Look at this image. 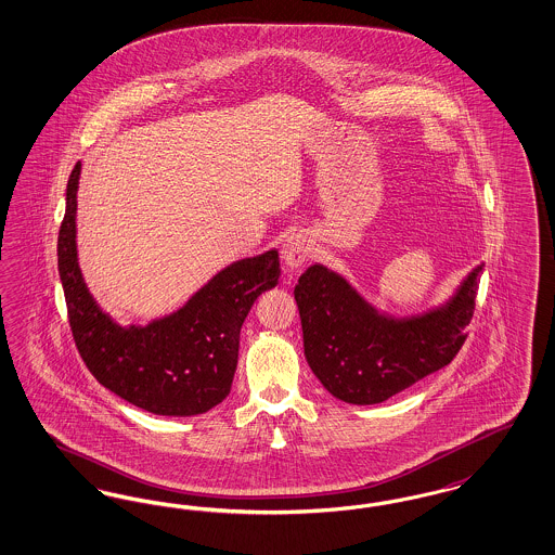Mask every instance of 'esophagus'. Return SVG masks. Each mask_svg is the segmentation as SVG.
I'll return each instance as SVG.
<instances>
[{
	"instance_id": "34e87169",
	"label": "esophagus",
	"mask_w": 555,
	"mask_h": 555,
	"mask_svg": "<svg viewBox=\"0 0 555 555\" xmlns=\"http://www.w3.org/2000/svg\"><path fill=\"white\" fill-rule=\"evenodd\" d=\"M311 240L306 233H293L283 244V262L288 270L301 267L310 258Z\"/></svg>"
}]
</instances>
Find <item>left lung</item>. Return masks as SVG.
<instances>
[{
  "label": "left lung",
  "instance_id": "1",
  "mask_svg": "<svg viewBox=\"0 0 555 555\" xmlns=\"http://www.w3.org/2000/svg\"><path fill=\"white\" fill-rule=\"evenodd\" d=\"M481 270L473 268L442 306L395 318L338 272L313 264L293 291L311 372L338 400L377 404L442 370L466 340Z\"/></svg>",
  "mask_w": 555,
  "mask_h": 555
}]
</instances>
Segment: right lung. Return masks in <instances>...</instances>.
<instances>
[{"label":"right lung","instance_id":"right-lung-1","mask_svg":"<svg viewBox=\"0 0 555 555\" xmlns=\"http://www.w3.org/2000/svg\"><path fill=\"white\" fill-rule=\"evenodd\" d=\"M80 169L76 163L67 179L57 240V268L78 353L105 388L149 413L192 417L210 411L231 392L247 313L279 283V251L268 249L222 268L183 308L146 326H121L99 308L78 264Z\"/></svg>","mask_w":555,"mask_h":555}]
</instances>
